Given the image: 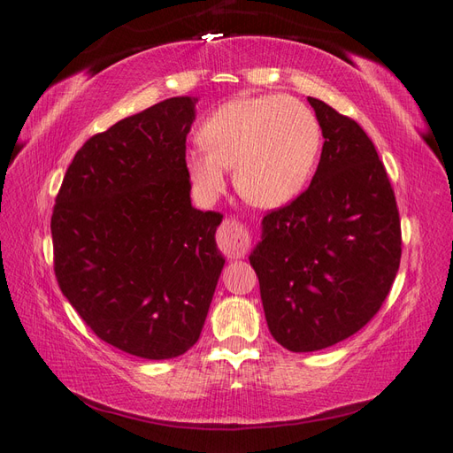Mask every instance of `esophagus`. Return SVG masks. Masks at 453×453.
Here are the masks:
<instances>
[{
    "instance_id": "34e87169",
    "label": "esophagus",
    "mask_w": 453,
    "mask_h": 453,
    "mask_svg": "<svg viewBox=\"0 0 453 453\" xmlns=\"http://www.w3.org/2000/svg\"><path fill=\"white\" fill-rule=\"evenodd\" d=\"M218 247L226 257H243L250 247L249 229L243 224H239L237 219H226L218 231Z\"/></svg>"
}]
</instances>
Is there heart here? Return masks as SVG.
Segmentation results:
<instances>
[{
  "label": "heart",
  "instance_id": "heart-1",
  "mask_svg": "<svg viewBox=\"0 0 453 453\" xmlns=\"http://www.w3.org/2000/svg\"><path fill=\"white\" fill-rule=\"evenodd\" d=\"M198 134L201 142L185 157L195 193L214 201L226 188V167H234L237 191L260 208L283 206L303 191L322 136L307 104L280 94L229 100L208 115Z\"/></svg>",
  "mask_w": 453,
  "mask_h": 453
}]
</instances>
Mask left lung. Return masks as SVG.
I'll return each mask as SVG.
<instances>
[{
	"mask_svg": "<svg viewBox=\"0 0 453 453\" xmlns=\"http://www.w3.org/2000/svg\"><path fill=\"white\" fill-rule=\"evenodd\" d=\"M324 144L304 193L262 219L250 252L268 330L296 353L359 332L380 311L402 258L390 179L361 125L309 98Z\"/></svg>",
	"mask_w": 453,
	"mask_h": 453,
	"instance_id": "left-lung-1",
	"label": "left lung"
}]
</instances>
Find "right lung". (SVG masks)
I'll return each instance as SVG.
<instances>
[{
  "label": "right lung",
  "instance_id": "obj_1",
  "mask_svg": "<svg viewBox=\"0 0 453 453\" xmlns=\"http://www.w3.org/2000/svg\"><path fill=\"white\" fill-rule=\"evenodd\" d=\"M195 104L164 100L90 136L51 214L63 296L100 340L150 361L198 342L226 265L214 237L222 214L191 204Z\"/></svg>",
  "mask_w": 453,
  "mask_h": 453
}]
</instances>
